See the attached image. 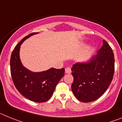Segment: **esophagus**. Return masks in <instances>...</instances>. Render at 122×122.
Returning <instances> with one entry per match:
<instances>
[{"mask_svg":"<svg viewBox=\"0 0 122 122\" xmlns=\"http://www.w3.org/2000/svg\"><path fill=\"white\" fill-rule=\"evenodd\" d=\"M65 73H66V74H70L71 72V69L69 67H66L65 70Z\"/></svg>","mask_w":122,"mask_h":122,"instance_id":"1","label":"esophagus"}]
</instances>
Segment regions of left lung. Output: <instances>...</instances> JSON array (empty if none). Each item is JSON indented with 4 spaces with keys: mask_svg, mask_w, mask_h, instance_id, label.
Here are the masks:
<instances>
[{
    "mask_svg": "<svg viewBox=\"0 0 122 122\" xmlns=\"http://www.w3.org/2000/svg\"><path fill=\"white\" fill-rule=\"evenodd\" d=\"M114 62L112 50L104 40L97 55L90 62L73 65L71 89L79 101L89 103L103 95L112 81Z\"/></svg>",
    "mask_w": 122,
    "mask_h": 122,
    "instance_id": "1",
    "label": "left lung"
}]
</instances>
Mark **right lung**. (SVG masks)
<instances>
[{
    "mask_svg": "<svg viewBox=\"0 0 122 122\" xmlns=\"http://www.w3.org/2000/svg\"><path fill=\"white\" fill-rule=\"evenodd\" d=\"M25 36L16 46L10 59V71L12 80L17 90L26 98L36 103H43L50 99L56 86L64 76L65 69L52 68L47 71L33 73L22 65L19 58V49L22 42L33 35Z\"/></svg>",
    "mask_w": 122,
    "mask_h": 122,
    "instance_id": "right-lung-1",
    "label": "right lung"
}]
</instances>
